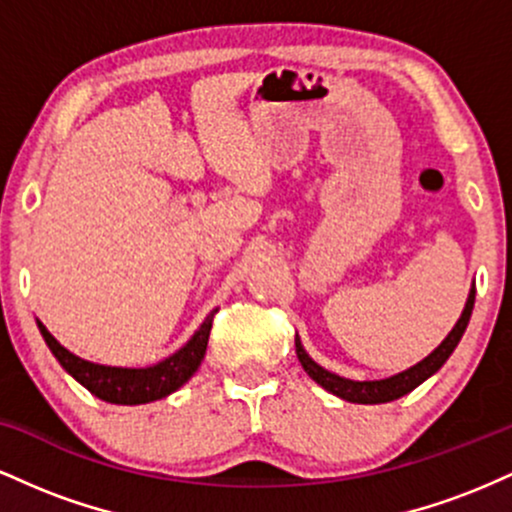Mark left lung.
<instances>
[{"mask_svg":"<svg viewBox=\"0 0 512 512\" xmlns=\"http://www.w3.org/2000/svg\"><path fill=\"white\" fill-rule=\"evenodd\" d=\"M474 293H477V289H474V284H472L460 320L455 322V327H452L448 337H445L443 342H440L436 349H433L431 354L424 358V361H419L416 366L402 370V373L390 375V378H383V380H349V378H342V375L332 373V370L322 368L320 363H315L313 358L308 356V351L303 349L301 339H298V334H296L298 361H301L303 370L310 375V378L315 380L317 385L325 387V390L332 392V395L346 399V402H354V404H385V402H392V399L409 395L414 387H419L421 383H424V380H428L433 373H438V370L443 368V363L448 361L452 351H455V346L460 344L464 330H467L469 317H472V310H474Z\"/></svg>","mask_w":512,"mask_h":512,"instance_id":"obj_1","label":"left lung"}]
</instances>
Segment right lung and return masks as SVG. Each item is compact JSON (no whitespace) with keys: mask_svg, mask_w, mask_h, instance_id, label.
<instances>
[{"mask_svg":"<svg viewBox=\"0 0 512 512\" xmlns=\"http://www.w3.org/2000/svg\"><path fill=\"white\" fill-rule=\"evenodd\" d=\"M214 315L216 310H211L207 320L199 325V330L192 334L190 342L182 346V349L146 368H120L86 361V358L64 349L40 320L38 330L43 334L45 344L50 346L52 356L60 361V366L72 375L76 383L84 385L91 395L103 399V402L134 407V404H149L156 402V399L173 395L175 390H180V387L197 373V368L202 366L204 361V354H207V342Z\"/></svg>","mask_w":512,"mask_h":512,"instance_id":"right-lung-1","label":"right lung"}]
</instances>
